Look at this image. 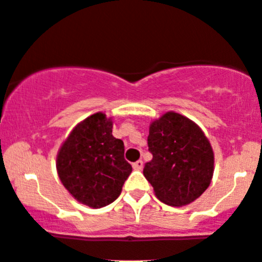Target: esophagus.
<instances>
[{
    "mask_svg": "<svg viewBox=\"0 0 262 262\" xmlns=\"http://www.w3.org/2000/svg\"><path fill=\"white\" fill-rule=\"evenodd\" d=\"M142 167H143V162L142 160H137L136 163H133V168L134 169H138V171H140V169H142Z\"/></svg>",
    "mask_w": 262,
    "mask_h": 262,
    "instance_id": "esophagus-1",
    "label": "esophagus"
}]
</instances>
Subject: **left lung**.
<instances>
[{
  "mask_svg": "<svg viewBox=\"0 0 262 262\" xmlns=\"http://www.w3.org/2000/svg\"><path fill=\"white\" fill-rule=\"evenodd\" d=\"M147 146L152 159L145 164L143 175L160 201L184 206L207 189L214 171L213 148L192 120L167 112L151 122Z\"/></svg>",
  "mask_w": 262,
  "mask_h": 262,
  "instance_id": "1",
  "label": "left lung"
}]
</instances>
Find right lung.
<instances>
[{
	"label": "right lung",
	"instance_id": "obj_1",
	"mask_svg": "<svg viewBox=\"0 0 262 262\" xmlns=\"http://www.w3.org/2000/svg\"><path fill=\"white\" fill-rule=\"evenodd\" d=\"M124 142L112 136V121L93 115L75 126L57 155V172L63 187L77 201L90 207L112 204L130 175Z\"/></svg>",
	"mask_w": 262,
	"mask_h": 262
}]
</instances>
